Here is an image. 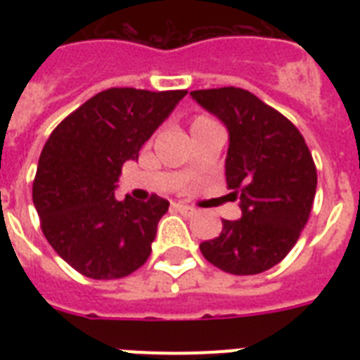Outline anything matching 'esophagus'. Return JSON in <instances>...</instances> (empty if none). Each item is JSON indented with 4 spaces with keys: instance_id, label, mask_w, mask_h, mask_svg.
<instances>
[{
    "instance_id": "34e87169",
    "label": "esophagus",
    "mask_w": 360,
    "mask_h": 360,
    "mask_svg": "<svg viewBox=\"0 0 360 360\" xmlns=\"http://www.w3.org/2000/svg\"><path fill=\"white\" fill-rule=\"evenodd\" d=\"M175 209L179 211L181 214H185V217H192V214H196V209L191 207V205H183V203H177Z\"/></svg>"
}]
</instances>
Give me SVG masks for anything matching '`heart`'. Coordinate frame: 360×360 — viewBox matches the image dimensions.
I'll list each match as a JSON object with an SVG mask.
<instances>
[{
  "instance_id": "1",
  "label": "heart",
  "mask_w": 360,
  "mask_h": 360,
  "mask_svg": "<svg viewBox=\"0 0 360 360\" xmlns=\"http://www.w3.org/2000/svg\"><path fill=\"white\" fill-rule=\"evenodd\" d=\"M205 120H209V117H203V115H202V117H196V120H194V123H198V121H205ZM194 123H192V124H194Z\"/></svg>"
}]
</instances>
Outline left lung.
I'll return each instance as SVG.
<instances>
[{"instance_id":"1","label":"left lung","mask_w":360,"mask_h":360,"mask_svg":"<svg viewBox=\"0 0 360 360\" xmlns=\"http://www.w3.org/2000/svg\"><path fill=\"white\" fill-rule=\"evenodd\" d=\"M228 129L226 181L240 219L222 220L203 257L231 274H257L288 256L307 226L318 174L297 127L240 87L191 91Z\"/></svg>"}]
</instances>
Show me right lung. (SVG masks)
<instances>
[{
	"label": "right lung",
	"mask_w": 360,
	"mask_h": 360,
	"mask_svg": "<svg viewBox=\"0 0 360 360\" xmlns=\"http://www.w3.org/2000/svg\"><path fill=\"white\" fill-rule=\"evenodd\" d=\"M186 91L112 87L53 129L33 181V205L52 248L87 278L114 280L151 254L168 200H115L121 168L168 120Z\"/></svg>",
	"instance_id": "right-lung-1"
}]
</instances>
